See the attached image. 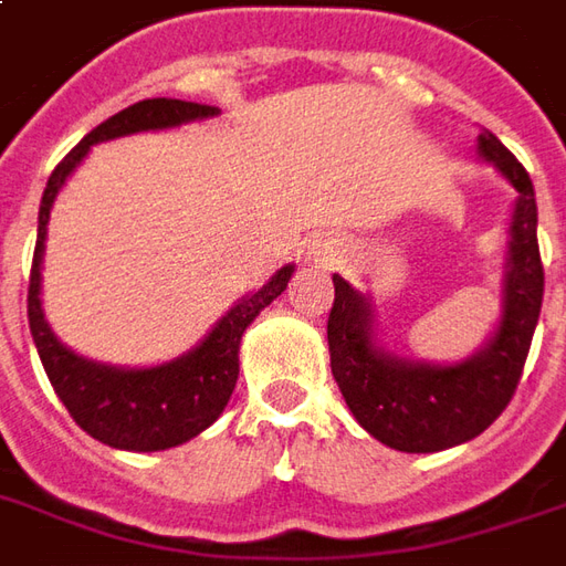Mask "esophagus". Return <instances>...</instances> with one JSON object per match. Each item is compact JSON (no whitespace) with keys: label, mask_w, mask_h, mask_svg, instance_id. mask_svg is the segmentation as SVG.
Masks as SVG:
<instances>
[{"label":"esophagus","mask_w":566,"mask_h":566,"mask_svg":"<svg viewBox=\"0 0 566 566\" xmlns=\"http://www.w3.org/2000/svg\"><path fill=\"white\" fill-rule=\"evenodd\" d=\"M338 259H342V249H338V245H335V249H323V261H326V264H333V261Z\"/></svg>","instance_id":"obj_1"}]
</instances>
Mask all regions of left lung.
Returning <instances> with one entry per match:
<instances>
[{
    "instance_id": "8db88e82",
    "label": "left lung",
    "mask_w": 566,
    "mask_h": 566,
    "mask_svg": "<svg viewBox=\"0 0 566 566\" xmlns=\"http://www.w3.org/2000/svg\"><path fill=\"white\" fill-rule=\"evenodd\" d=\"M490 159L517 190L505 274V311L493 342L455 366L407 364L373 345V314L360 292L333 276L335 302L326 323L329 364L354 419L400 453H438L478 438L517 391L539 321L545 271L536 243V193L527 169L493 132L478 135Z\"/></svg>"
}]
</instances>
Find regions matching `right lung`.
<instances>
[{
    "label": "right lung",
    "mask_w": 566,
    "mask_h": 566,
    "mask_svg": "<svg viewBox=\"0 0 566 566\" xmlns=\"http://www.w3.org/2000/svg\"><path fill=\"white\" fill-rule=\"evenodd\" d=\"M216 107H209V104L175 101V97L138 101L92 128L67 157L54 166L45 193H42L36 252H33L30 290H27L30 333H33L39 360L45 366V376L52 381L54 395L61 397L73 422L80 424L85 434H92L116 450H135V453L169 450V447L197 438L200 431L216 422L221 409L228 407L233 385H237V373H240L237 350H240L245 326L286 290L295 268L292 264L280 268L271 276V283H264L259 292L237 302L218 321L216 329L202 338V345L171 364L150 366V369H116V366L92 364V360L76 357L73 350L64 348L54 338L49 323L42 317V305H39V264H42L52 202L92 144L111 142V138L132 135V132H147V128L181 126V123L216 116Z\"/></svg>",
    "instance_id": "right-lung-1"
}]
</instances>
